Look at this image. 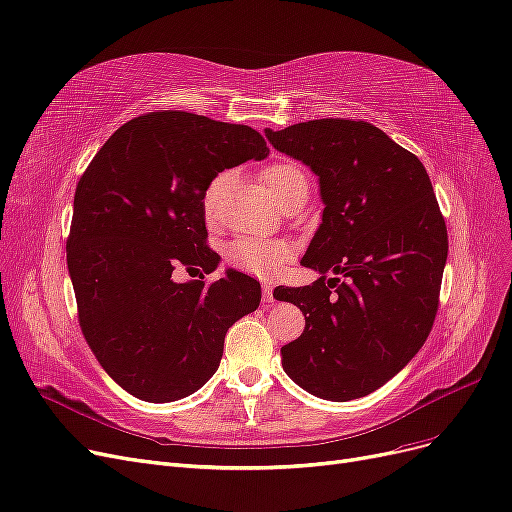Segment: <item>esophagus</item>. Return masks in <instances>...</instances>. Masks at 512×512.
Segmentation results:
<instances>
[{
  "label": "esophagus",
  "mask_w": 512,
  "mask_h": 512,
  "mask_svg": "<svg viewBox=\"0 0 512 512\" xmlns=\"http://www.w3.org/2000/svg\"><path fill=\"white\" fill-rule=\"evenodd\" d=\"M261 300H263V304H266V306H270V304L274 302V289H272V285L263 283V293H261Z\"/></svg>",
  "instance_id": "34e87169"
}]
</instances>
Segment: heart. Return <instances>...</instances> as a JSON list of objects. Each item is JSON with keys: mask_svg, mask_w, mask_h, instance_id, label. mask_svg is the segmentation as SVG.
<instances>
[{"mask_svg": "<svg viewBox=\"0 0 512 512\" xmlns=\"http://www.w3.org/2000/svg\"><path fill=\"white\" fill-rule=\"evenodd\" d=\"M300 176H304V172L295 166V163H287V161L270 163V166L263 168L261 172L263 185L268 187V191L276 197V200L285 193V189L293 183V180ZM225 180H227V174L214 176L204 191V210L208 219H212L214 214H217L219 197H221ZM291 257H293V246L287 240L238 238L229 244L225 251V259L229 266L261 278L276 276L287 266V261Z\"/></svg>", "mask_w": 512, "mask_h": 512, "instance_id": "obj_1", "label": "heart"}]
</instances>
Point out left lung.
Wrapping results in <instances>:
<instances>
[{"label": "left lung", "instance_id": "obj_1", "mask_svg": "<svg viewBox=\"0 0 512 512\" xmlns=\"http://www.w3.org/2000/svg\"><path fill=\"white\" fill-rule=\"evenodd\" d=\"M266 138L319 176L325 204L302 259L321 278L274 291L306 317L280 349L283 370L317 398H364L419 353L436 319L449 236L430 176L366 121L317 119Z\"/></svg>", "mask_w": 512, "mask_h": 512}]
</instances>
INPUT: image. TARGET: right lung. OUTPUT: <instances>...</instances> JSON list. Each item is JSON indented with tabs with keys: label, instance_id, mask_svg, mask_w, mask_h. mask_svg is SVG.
<instances>
[{
	"label": "right lung",
	"instance_id": "right-lung-1",
	"mask_svg": "<svg viewBox=\"0 0 512 512\" xmlns=\"http://www.w3.org/2000/svg\"><path fill=\"white\" fill-rule=\"evenodd\" d=\"M249 125L159 110L119 127L74 193L68 268L78 323L114 383L144 402H174L217 372L227 329L257 310L261 287L219 266L206 244L204 191L223 170L266 159Z\"/></svg>",
	"mask_w": 512,
	"mask_h": 512
}]
</instances>
